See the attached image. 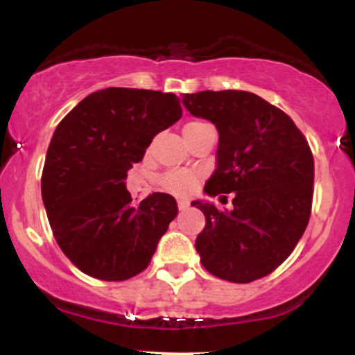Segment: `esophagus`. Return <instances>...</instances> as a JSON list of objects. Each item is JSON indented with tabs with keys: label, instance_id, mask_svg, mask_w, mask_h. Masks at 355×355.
Masks as SVG:
<instances>
[{
	"label": "esophagus",
	"instance_id": "obj_1",
	"mask_svg": "<svg viewBox=\"0 0 355 355\" xmlns=\"http://www.w3.org/2000/svg\"><path fill=\"white\" fill-rule=\"evenodd\" d=\"M189 205H190V203L187 200H178V209H180V210H187V209H189Z\"/></svg>",
	"mask_w": 355,
	"mask_h": 355
}]
</instances>
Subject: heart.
<instances>
[{"instance_id": "heart-1", "label": "heart", "mask_w": 355, "mask_h": 355, "mask_svg": "<svg viewBox=\"0 0 355 355\" xmlns=\"http://www.w3.org/2000/svg\"><path fill=\"white\" fill-rule=\"evenodd\" d=\"M207 123H202V121H190V123L183 126V135L197 132V130H200ZM198 182H200V175L191 172V170H170L160 180L165 190L172 191L175 195H180V197L191 193L195 187L198 185Z\"/></svg>"}]
</instances>
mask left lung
Instances as JSON below:
<instances>
[{
  "label": "left lung",
  "mask_w": 355,
  "mask_h": 355,
  "mask_svg": "<svg viewBox=\"0 0 355 355\" xmlns=\"http://www.w3.org/2000/svg\"><path fill=\"white\" fill-rule=\"evenodd\" d=\"M193 116L218 132L217 168L209 197L232 193V210L195 200L205 229L195 240L202 266L229 282L247 284L274 272L292 254L311 217L313 157L292 118L240 89L183 95ZM225 198V195H222Z\"/></svg>",
  "instance_id": "8db88e82"
}]
</instances>
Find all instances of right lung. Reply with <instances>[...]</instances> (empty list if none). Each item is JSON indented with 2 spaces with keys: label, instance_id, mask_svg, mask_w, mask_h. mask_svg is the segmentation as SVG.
I'll list each match as a JSON object with an SVG mask.
<instances>
[{
  "label": "right lung",
  "instance_id": "add662e5",
  "mask_svg": "<svg viewBox=\"0 0 355 355\" xmlns=\"http://www.w3.org/2000/svg\"><path fill=\"white\" fill-rule=\"evenodd\" d=\"M180 118L173 93L105 88L56 126L42 197L56 242L83 274L120 282L148 267L178 207L168 193H152L133 207L126 173L153 137Z\"/></svg>",
  "mask_w": 355,
  "mask_h": 355
}]
</instances>
